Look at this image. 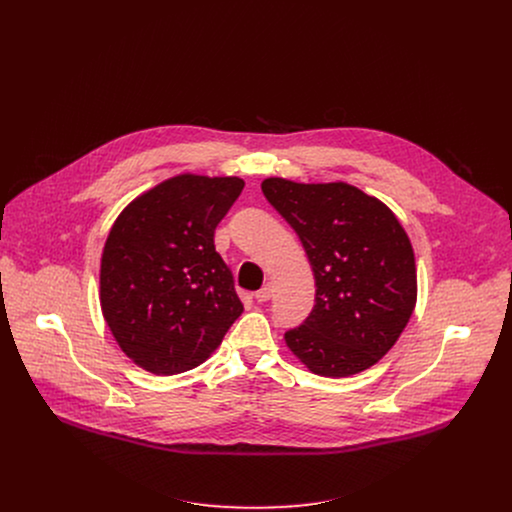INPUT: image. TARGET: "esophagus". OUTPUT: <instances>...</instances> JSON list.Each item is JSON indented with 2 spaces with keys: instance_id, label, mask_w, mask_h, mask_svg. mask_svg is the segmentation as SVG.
I'll return each instance as SVG.
<instances>
[{
  "instance_id": "obj_1",
  "label": "esophagus",
  "mask_w": 512,
  "mask_h": 512,
  "mask_svg": "<svg viewBox=\"0 0 512 512\" xmlns=\"http://www.w3.org/2000/svg\"><path fill=\"white\" fill-rule=\"evenodd\" d=\"M272 295H274V284H272V282H268L262 290H258V292L254 293V297H256V301H258V303L268 301Z\"/></svg>"
}]
</instances>
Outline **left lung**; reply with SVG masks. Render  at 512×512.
<instances>
[{
    "mask_svg": "<svg viewBox=\"0 0 512 512\" xmlns=\"http://www.w3.org/2000/svg\"><path fill=\"white\" fill-rule=\"evenodd\" d=\"M270 205L297 232L315 278V305L286 333L293 355L319 376L376 365L398 341L418 297L416 260L396 215L337 183L262 181Z\"/></svg>",
    "mask_w": 512,
    "mask_h": 512,
    "instance_id": "8db88e82",
    "label": "left lung"
}]
</instances>
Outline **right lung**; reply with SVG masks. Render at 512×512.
I'll return each mask as SVG.
<instances>
[{"label": "right lung", "instance_id": "obj_1", "mask_svg": "<svg viewBox=\"0 0 512 512\" xmlns=\"http://www.w3.org/2000/svg\"><path fill=\"white\" fill-rule=\"evenodd\" d=\"M240 177L181 173L136 197L110 228L100 262L102 315L128 359L169 376L205 363L244 311L215 228Z\"/></svg>", "mask_w": 512, "mask_h": 512}]
</instances>
